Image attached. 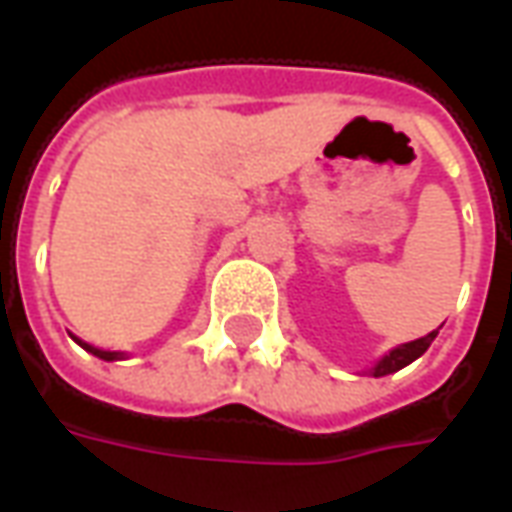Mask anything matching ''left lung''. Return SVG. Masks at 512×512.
Listing matches in <instances>:
<instances>
[{
    "label": "left lung",
    "mask_w": 512,
    "mask_h": 512,
    "mask_svg": "<svg viewBox=\"0 0 512 512\" xmlns=\"http://www.w3.org/2000/svg\"><path fill=\"white\" fill-rule=\"evenodd\" d=\"M436 334L439 332H430L428 337H419V340H414V343H406V345H400V348H395V351H389V354H386L376 367H373V376L376 378L389 376V373H397L400 367L411 365L414 359H419V356L428 351Z\"/></svg>",
    "instance_id": "left-lung-1"
}]
</instances>
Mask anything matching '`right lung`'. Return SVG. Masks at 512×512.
Masks as SVG:
<instances>
[{
  "label": "right lung",
  "instance_id": "right-lung-1",
  "mask_svg": "<svg viewBox=\"0 0 512 512\" xmlns=\"http://www.w3.org/2000/svg\"><path fill=\"white\" fill-rule=\"evenodd\" d=\"M79 345H82L84 351H90V354H95L98 359H106V362H112V359H120V354H115V351H98V348H93V345H87L79 340Z\"/></svg>",
  "mask_w": 512,
  "mask_h": 512
}]
</instances>
